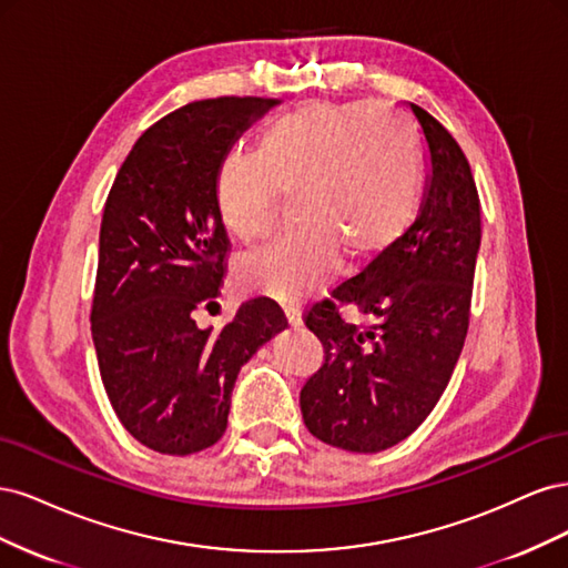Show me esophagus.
I'll return each instance as SVG.
<instances>
[{"mask_svg": "<svg viewBox=\"0 0 568 568\" xmlns=\"http://www.w3.org/2000/svg\"><path fill=\"white\" fill-rule=\"evenodd\" d=\"M284 313H286V322H288L291 329H301V326H303L301 307L298 305H284Z\"/></svg>", "mask_w": 568, "mask_h": 568, "instance_id": "34e87169", "label": "esophagus"}]
</instances>
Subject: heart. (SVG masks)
I'll list each match as a JSON object with an SVG mask.
<instances>
[{
  "instance_id": "b5f03b06",
  "label": "heart",
  "mask_w": 568,
  "mask_h": 568,
  "mask_svg": "<svg viewBox=\"0 0 568 568\" xmlns=\"http://www.w3.org/2000/svg\"><path fill=\"white\" fill-rule=\"evenodd\" d=\"M422 153L407 120L386 106L303 101L257 134L253 153L215 170L217 215L242 242L263 239L282 194L296 222L239 261V282L298 301L329 277L341 251L353 263L388 253L419 209Z\"/></svg>"
}]
</instances>
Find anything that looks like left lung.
Masks as SVG:
<instances>
[{
  "label": "left lung",
  "instance_id": "obj_1",
  "mask_svg": "<svg viewBox=\"0 0 568 568\" xmlns=\"http://www.w3.org/2000/svg\"><path fill=\"white\" fill-rule=\"evenodd\" d=\"M409 111L428 161L417 220L332 294L377 324L359 331L343 323L333 301L305 315L324 365L301 390L303 422L315 438L348 453H382L415 432L448 386L469 329L480 248L471 168L434 115L415 104Z\"/></svg>",
  "mask_w": 568,
  "mask_h": 568
}]
</instances>
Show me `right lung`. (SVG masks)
<instances>
[{"mask_svg": "<svg viewBox=\"0 0 568 568\" xmlns=\"http://www.w3.org/2000/svg\"><path fill=\"white\" fill-rule=\"evenodd\" d=\"M277 104L217 97L168 113L136 140L106 199L92 338L120 424L156 453L192 455L217 443L239 369L286 326L267 298L242 303L220 332L194 320L217 305L230 248L215 170Z\"/></svg>", "mask_w": 568, "mask_h": 568, "instance_id": "right-lung-1", "label": "right lung"}]
</instances>
